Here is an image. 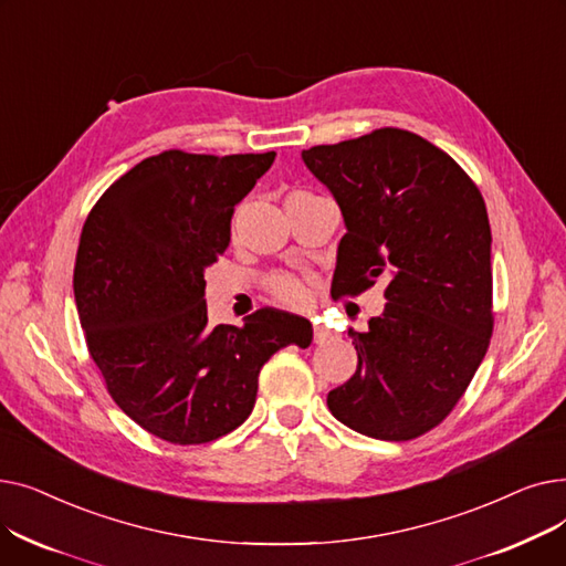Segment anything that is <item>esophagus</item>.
Masks as SVG:
<instances>
[{
	"label": "esophagus",
	"instance_id": "esophagus-1",
	"mask_svg": "<svg viewBox=\"0 0 566 566\" xmlns=\"http://www.w3.org/2000/svg\"><path fill=\"white\" fill-rule=\"evenodd\" d=\"M333 339H335V335L328 328H325V325H321V323L314 325V342L316 344H328Z\"/></svg>",
	"mask_w": 566,
	"mask_h": 566
}]
</instances>
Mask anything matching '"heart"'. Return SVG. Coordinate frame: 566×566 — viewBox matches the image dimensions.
Listing matches in <instances>:
<instances>
[{
    "mask_svg": "<svg viewBox=\"0 0 566 566\" xmlns=\"http://www.w3.org/2000/svg\"><path fill=\"white\" fill-rule=\"evenodd\" d=\"M293 195H305V192H291L289 197ZM271 291L275 293V298H280L286 305H303L307 301L305 284L291 275H275L271 280Z\"/></svg>",
    "mask_w": 566,
    "mask_h": 566,
    "instance_id": "b5f03b06",
    "label": "heart"
}]
</instances>
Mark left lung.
<instances>
[{"label":"left lung","mask_w":566,"mask_h":566,"mask_svg":"<svg viewBox=\"0 0 566 566\" xmlns=\"http://www.w3.org/2000/svg\"><path fill=\"white\" fill-rule=\"evenodd\" d=\"M303 163L346 224L335 298L388 280L382 314L367 333L350 331L358 369L328 395V408L363 436L418 438L448 418L489 348L486 203L448 154L399 128L312 146Z\"/></svg>","instance_id":"left-lung-1"}]
</instances>
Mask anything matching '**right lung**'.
Masks as SVG:
<instances>
[{
  "label": "right lung",
  "instance_id": "add662e5",
  "mask_svg": "<svg viewBox=\"0 0 566 566\" xmlns=\"http://www.w3.org/2000/svg\"><path fill=\"white\" fill-rule=\"evenodd\" d=\"M273 160L151 156L82 227L73 291L88 353L116 406L167 442L201 444L241 427L268 358L312 344L307 318L271 307L241 328L208 325L203 271L229 245L233 206Z\"/></svg>",
  "mask_w": 566,
  "mask_h": 566
}]
</instances>
